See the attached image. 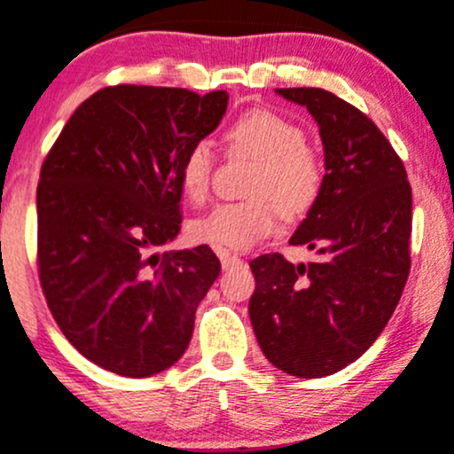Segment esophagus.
Listing matches in <instances>:
<instances>
[{"label": "esophagus", "mask_w": 454, "mask_h": 454, "mask_svg": "<svg viewBox=\"0 0 454 454\" xmlns=\"http://www.w3.org/2000/svg\"><path fill=\"white\" fill-rule=\"evenodd\" d=\"M217 256H219V261H222L223 269L237 267V265H241V262H243L241 256H237V254H231V252H223V250H219Z\"/></svg>", "instance_id": "34e87169"}]
</instances>
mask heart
I'll return each mask as SVG.
<instances>
[{"label":"heart","instance_id":"heart-1","mask_svg":"<svg viewBox=\"0 0 454 454\" xmlns=\"http://www.w3.org/2000/svg\"><path fill=\"white\" fill-rule=\"evenodd\" d=\"M232 154L256 159L247 196L250 200L217 204L207 215L193 219L189 235L215 250H247L276 231L280 215L300 219L315 207L323 189V166L306 144L300 124L271 109L256 107L241 114L226 129ZM215 174V153L200 142L187 148L178 166L181 189L192 204H204Z\"/></svg>","mask_w":454,"mask_h":454}]
</instances>
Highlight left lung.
<instances>
[{"label":"left lung","mask_w":454,"mask_h":454,"mask_svg":"<svg viewBox=\"0 0 454 454\" xmlns=\"http://www.w3.org/2000/svg\"><path fill=\"white\" fill-rule=\"evenodd\" d=\"M278 94L306 106L325 148L321 196L291 237L318 261L254 258L250 318L273 366L317 380L356 362L401 300L411 267V185L392 144L351 103L321 88Z\"/></svg>","instance_id":"obj_1"}]
</instances>
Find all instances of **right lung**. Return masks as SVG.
<instances>
[{"label": "right lung", "mask_w": 454, "mask_h": 454, "mask_svg": "<svg viewBox=\"0 0 454 454\" xmlns=\"http://www.w3.org/2000/svg\"><path fill=\"white\" fill-rule=\"evenodd\" d=\"M226 107V90L107 86L74 109L44 157L38 280L67 340L106 371L157 375L192 340L219 258L208 246L154 250L181 231V159Z\"/></svg>", "instance_id": "1"}]
</instances>
